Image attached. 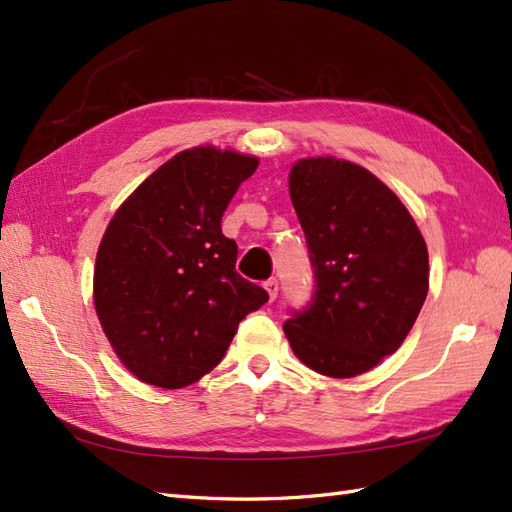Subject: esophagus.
Here are the masks:
<instances>
[{
  "label": "esophagus",
  "instance_id": "1",
  "mask_svg": "<svg viewBox=\"0 0 512 512\" xmlns=\"http://www.w3.org/2000/svg\"><path fill=\"white\" fill-rule=\"evenodd\" d=\"M264 288L268 290L270 301H275L277 299V292H279V281L277 279H268V281H264Z\"/></svg>",
  "mask_w": 512,
  "mask_h": 512
}]
</instances>
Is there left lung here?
<instances>
[{
	"instance_id": "obj_1",
	"label": "left lung",
	"mask_w": 512,
	"mask_h": 512,
	"mask_svg": "<svg viewBox=\"0 0 512 512\" xmlns=\"http://www.w3.org/2000/svg\"><path fill=\"white\" fill-rule=\"evenodd\" d=\"M314 292L284 332L314 372L352 378L394 354L429 290L427 244L394 193L367 169L306 158L290 171Z\"/></svg>"
}]
</instances>
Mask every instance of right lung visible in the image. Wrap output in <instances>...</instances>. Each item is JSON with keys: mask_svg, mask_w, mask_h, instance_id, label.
<instances>
[{"mask_svg": "<svg viewBox=\"0 0 512 512\" xmlns=\"http://www.w3.org/2000/svg\"><path fill=\"white\" fill-rule=\"evenodd\" d=\"M257 158L215 147L173 156L129 195L103 235L94 306L123 365L180 389L222 361L268 292L235 270L222 215Z\"/></svg>", "mask_w": 512, "mask_h": 512, "instance_id": "add662e5", "label": "right lung"}]
</instances>
